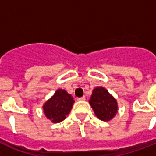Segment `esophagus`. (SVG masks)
<instances>
[{
    "mask_svg": "<svg viewBox=\"0 0 156 156\" xmlns=\"http://www.w3.org/2000/svg\"><path fill=\"white\" fill-rule=\"evenodd\" d=\"M78 100V101H84V100H86V97L85 96H83V97H79L77 99Z\"/></svg>",
    "mask_w": 156,
    "mask_h": 156,
    "instance_id": "1",
    "label": "esophagus"
}]
</instances>
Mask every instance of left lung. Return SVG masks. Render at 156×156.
I'll return each mask as SVG.
<instances>
[{
  "mask_svg": "<svg viewBox=\"0 0 156 156\" xmlns=\"http://www.w3.org/2000/svg\"><path fill=\"white\" fill-rule=\"evenodd\" d=\"M89 103L95 116L101 121H110L117 113L116 100L102 87H98L93 90Z\"/></svg>",
  "mask_w": 156,
  "mask_h": 156,
  "instance_id": "8db88e82",
  "label": "left lung"
}]
</instances>
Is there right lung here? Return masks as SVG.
Segmentation results:
<instances>
[{"label":"right lung","mask_w":156,"mask_h":156,"mask_svg":"<svg viewBox=\"0 0 156 156\" xmlns=\"http://www.w3.org/2000/svg\"><path fill=\"white\" fill-rule=\"evenodd\" d=\"M74 103L70 94L62 89H58L43 106L44 112L52 123H59L66 119L70 112Z\"/></svg>","instance_id":"add662e5"}]
</instances>
